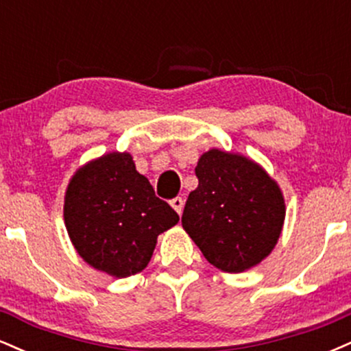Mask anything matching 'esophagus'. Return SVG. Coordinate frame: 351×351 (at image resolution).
<instances>
[{"mask_svg":"<svg viewBox=\"0 0 351 351\" xmlns=\"http://www.w3.org/2000/svg\"><path fill=\"white\" fill-rule=\"evenodd\" d=\"M170 204L173 206V209H175V211L178 213V215H181V213H183V206H184V199L183 198L176 196V198H173L170 201Z\"/></svg>","mask_w":351,"mask_h":351,"instance_id":"1","label":"esophagus"}]
</instances>
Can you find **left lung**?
Instances as JSON below:
<instances>
[{
    "mask_svg": "<svg viewBox=\"0 0 351 351\" xmlns=\"http://www.w3.org/2000/svg\"><path fill=\"white\" fill-rule=\"evenodd\" d=\"M195 173L198 188L184 204V231L219 271L244 272L259 264L284 226L279 184L261 165L217 148L199 156Z\"/></svg>",
    "mask_w": 351,
    "mask_h": 351,
    "instance_id": "8db88e82",
    "label": "left lung"
}]
</instances>
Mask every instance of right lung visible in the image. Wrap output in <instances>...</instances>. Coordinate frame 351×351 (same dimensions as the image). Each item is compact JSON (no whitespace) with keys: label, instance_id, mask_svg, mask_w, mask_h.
<instances>
[{"label":"right lung","instance_id":"add662e5","mask_svg":"<svg viewBox=\"0 0 351 351\" xmlns=\"http://www.w3.org/2000/svg\"><path fill=\"white\" fill-rule=\"evenodd\" d=\"M178 221L127 152L92 160L67 184L64 223L72 244L88 265L112 277L143 271L156 237Z\"/></svg>","mask_w":351,"mask_h":351}]
</instances>
